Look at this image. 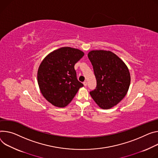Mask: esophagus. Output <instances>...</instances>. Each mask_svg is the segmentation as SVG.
Wrapping results in <instances>:
<instances>
[{
	"instance_id": "esophagus-1",
	"label": "esophagus",
	"mask_w": 158,
	"mask_h": 158,
	"mask_svg": "<svg viewBox=\"0 0 158 158\" xmlns=\"http://www.w3.org/2000/svg\"><path fill=\"white\" fill-rule=\"evenodd\" d=\"M83 84H84V86H86V85H87V82H86V81H84V82H83Z\"/></svg>"
}]
</instances>
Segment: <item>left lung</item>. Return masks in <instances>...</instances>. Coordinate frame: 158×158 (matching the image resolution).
Here are the masks:
<instances>
[{
    "label": "left lung",
    "mask_w": 158,
    "mask_h": 158,
    "mask_svg": "<svg viewBox=\"0 0 158 158\" xmlns=\"http://www.w3.org/2000/svg\"><path fill=\"white\" fill-rule=\"evenodd\" d=\"M88 56L97 84L89 94L100 108L110 109L126 95L131 83L130 73L125 63L110 51L93 50Z\"/></svg>",
    "instance_id": "8db88e82"
}]
</instances>
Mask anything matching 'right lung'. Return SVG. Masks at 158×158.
<instances>
[{"instance_id": "1", "label": "right lung", "mask_w": 158, "mask_h": 158, "mask_svg": "<svg viewBox=\"0 0 158 158\" xmlns=\"http://www.w3.org/2000/svg\"><path fill=\"white\" fill-rule=\"evenodd\" d=\"M84 55L78 49L62 47L51 52L41 63L37 76L39 88L53 105L65 107L84 85L77 80L74 69Z\"/></svg>"}]
</instances>
